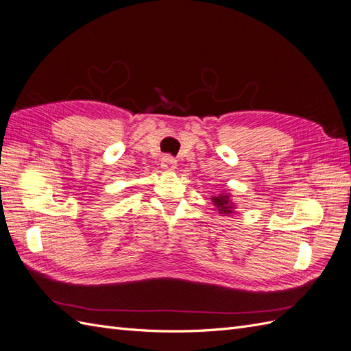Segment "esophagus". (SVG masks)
Wrapping results in <instances>:
<instances>
[{
  "instance_id": "obj_1",
  "label": "esophagus",
  "mask_w": 351,
  "mask_h": 351,
  "mask_svg": "<svg viewBox=\"0 0 351 351\" xmlns=\"http://www.w3.org/2000/svg\"><path fill=\"white\" fill-rule=\"evenodd\" d=\"M161 167L165 170H173L176 169V160L172 156H163V158H161Z\"/></svg>"
}]
</instances>
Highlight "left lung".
Wrapping results in <instances>:
<instances>
[{
  "label": "left lung",
  "instance_id": "obj_1",
  "mask_svg": "<svg viewBox=\"0 0 351 351\" xmlns=\"http://www.w3.org/2000/svg\"><path fill=\"white\" fill-rule=\"evenodd\" d=\"M212 202H213V204L217 206V209H218V212L219 213H222V215H230L231 213V209H232V204L231 203V200H230V197L228 195H223V194H221V195H215L213 199H212Z\"/></svg>",
  "mask_w": 351,
  "mask_h": 351
}]
</instances>
